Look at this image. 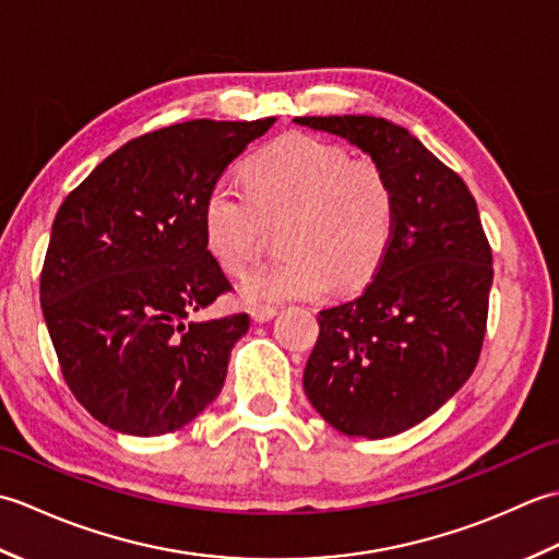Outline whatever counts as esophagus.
<instances>
[{"instance_id": "obj_1", "label": "esophagus", "mask_w": 559, "mask_h": 559, "mask_svg": "<svg viewBox=\"0 0 559 559\" xmlns=\"http://www.w3.org/2000/svg\"><path fill=\"white\" fill-rule=\"evenodd\" d=\"M276 307H271V305H254L252 310H249V314H252V319L257 324H264V322H269V319H273L276 317Z\"/></svg>"}]
</instances>
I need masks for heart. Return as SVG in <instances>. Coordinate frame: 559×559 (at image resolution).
I'll list each match as a JSON object with an SVG mask.
<instances>
[{
    "label": "heart",
    "instance_id": "b5f03b06",
    "mask_svg": "<svg viewBox=\"0 0 559 559\" xmlns=\"http://www.w3.org/2000/svg\"><path fill=\"white\" fill-rule=\"evenodd\" d=\"M288 257L242 283L247 302L319 300L365 286L394 242L399 197L382 165L353 160L346 148L310 134H288L247 163V182L213 180L201 206L209 252L228 273L259 254L264 219L286 216Z\"/></svg>",
    "mask_w": 559,
    "mask_h": 559
}]
</instances>
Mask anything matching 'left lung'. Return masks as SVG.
Wrapping results in <instances>:
<instances>
[{
  "instance_id": "1",
  "label": "left lung",
  "mask_w": 559,
  "mask_h": 559,
  "mask_svg": "<svg viewBox=\"0 0 559 559\" xmlns=\"http://www.w3.org/2000/svg\"><path fill=\"white\" fill-rule=\"evenodd\" d=\"M348 139L382 165L399 197L396 235L360 298L322 310L305 394L348 437L411 430L476 370L492 249L466 182L384 117H295Z\"/></svg>"
}]
</instances>
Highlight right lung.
<instances>
[{"instance_id": "add662e5", "label": "right lung", "mask_w": 559, "mask_h": 559, "mask_svg": "<svg viewBox=\"0 0 559 559\" xmlns=\"http://www.w3.org/2000/svg\"><path fill=\"white\" fill-rule=\"evenodd\" d=\"M273 122L192 120L132 139L59 206L43 317L71 394L110 430L175 432L221 394L249 317L192 319L230 290L201 206Z\"/></svg>"}]
</instances>
